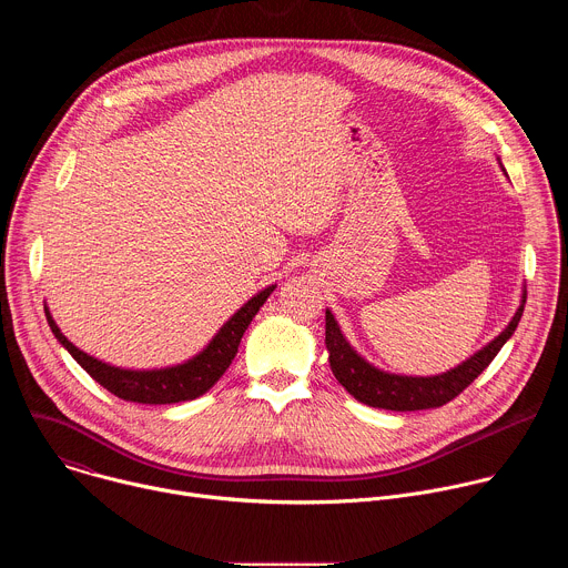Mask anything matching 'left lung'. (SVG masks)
<instances>
[{
  "label": "left lung",
  "mask_w": 568,
  "mask_h": 568,
  "mask_svg": "<svg viewBox=\"0 0 568 568\" xmlns=\"http://www.w3.org/2000/svg\"><path fill=\"white\" fill-rule=\"evenodd\" d=\"M526 305V290L521 294V305L517 307L515 316L506 326V331L495 337L488 346H483L463 364L449 368L447 373L432 375V377H414V375H395L375 368L368 364L357 351L346 342L339 331V323L335 321L333 312L326 310V348L331 353L328 362L339 379V384L359 402L368 404L375 409L386 412H420V409H436L463 393L490 362L504 348V344L513 337L519 326V318Z\"/></svg>",
  "instance_id": "obj_1"
}]
</instances>
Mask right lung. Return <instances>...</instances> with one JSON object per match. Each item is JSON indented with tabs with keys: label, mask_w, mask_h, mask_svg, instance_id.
<instances>
[{
	"label": "right lung",
	"mask_w": 568,
	"mask_h": 568,
	"mask_svg": "<svg viewBox=\"0 0 568 568\" xmlns=\"http://www.w3.org/2000/svg\"><path fill=\"white\" fill-rule=\"evenodd\" d=\"M274 287L276 285L265 287L263 292H258L242 305L217 331V335L209 342V346L202 353H197L193 359L178 366L152 368V371H132V368L112 366L83 353L60 333L47 305H44V314L55 339L103 388H108L110 393H114L125 402L173 404V402H186L204 395L224 375V371L229 368V364L237 353L242 335H245L252 318L258 314V310L263 307L267 296L274 292Z\"/></svg>",
	"instance_id": "obj_1"
}]
</instances>
